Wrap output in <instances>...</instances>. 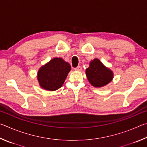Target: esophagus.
Listing matches in <instances>:
<instances>
[{"label":"esophagus","instance_id":"34e87169","mask_svg":"<svg viewBox=\"0 0 147 147\" xmlns=\"http://www.w3.org/2000/svg\"><path fill=\"white\" fill-rule=\"evenodd\" d=\"M74 70L77 71H80L82 70V67L80 66H78V67H76L74 68Z\"/></svg>","mask_w":147,"mask_h":147}]
</instances>
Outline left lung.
Instances as JSON below:
<instances>
[{
  "mask_svg": "<svg viewBox=\"0 0 147 147\" xmlns=\"http://www.w3.org/2000/svg\"><path fill=\"white\" fill-rule=\"evenodd\" d=\"M86 76L91 85L96 88L104 86L113 78L112 72L105 67L98 59L91 61L86 69Z\"/></svg>",
  "mask_w": 147,
  "mask_h": 147,
  "instance_id": "obj_1",
  "label": "left lung"
}]
</instances>
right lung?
Instances as JSON below:
<instances>
[{
    "mask_svg": "<svg viewBox=\"0 0 147 147\" xmlns=\"http://www.w3.org/2000/svg\"><path fill=\"white\" fill-rule=\"evenodd\" d=\"M71 66L63 59L55 58L41 67L38 71V80L41 88L55 91L63 85Z\"/></svg>",
    "mask_w": 147,
    "mask_h": 147,
    "instance_id": "1",
    "label": "right lung"
}]
</instances>
